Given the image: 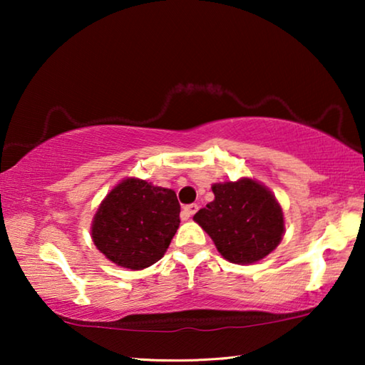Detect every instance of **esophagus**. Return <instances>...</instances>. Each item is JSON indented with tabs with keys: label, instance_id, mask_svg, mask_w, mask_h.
<instances>
[{
	"label": "esophagus",
	"instance_id": "esophagus-1",
	"mask_svg": "<svg viewBox=\"0 0 365 365\" xmlns=\"http://www.w3.org/2000/svg\"><path fill=\"white\" fill-rule=\"evenodd\" d=\"M196 211H197V205H188V206H185L183 211H182L183 219H190L191 215H193Z\"/></svg>",
	"mask_w": 365,
	"mask_h": 365
}]
</instances>
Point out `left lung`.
Listing matches in <instances>:
<instances>
[{
  "instance_id": "left-lung-1",
  "label": "left lung",
  "mask_w": 365,
  "mask_h": 365,
  "mask_svg": "<svg viewBox=\"0 0 365 365\" xmlns=\"http://www.w3.org/2000/svg\"><path fill=\"white\" fill-rule=\"evenodd\" d=\"M214 201L193 220L212 238L215 248L233 264H255L280 245L285 220L280 202L261 182L243 177L212 185Z\"/></svg>"
}]
</instances>
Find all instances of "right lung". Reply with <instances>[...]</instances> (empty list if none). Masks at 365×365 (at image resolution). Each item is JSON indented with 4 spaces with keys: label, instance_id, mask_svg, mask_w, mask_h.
I'll return each instance as SVG.
<instances>
[{
    "label": "right lung",
    "instance_id": "right-lung-1",
    "mask_svg": "<svg viewBox=\"0 0 365 365\" xmlns=\"http://www.w3.org/2000/svg\"><path fill=\"white\" fill-rule=\"evenodd\" d=\"M178 225L180 205L174 190L127 177L98 206L91 240L110 262L141 270L165 255Z\"/></svg>",
    "mask_w": 365,
    "mask_h": 365
}]
</instances>
